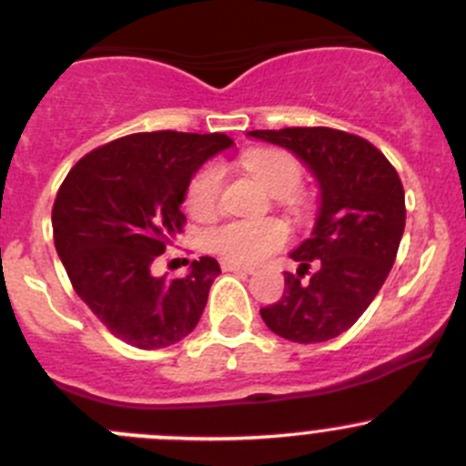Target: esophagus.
I'll return each mask as SVG.
<instances>
[{
	"instance_id": "esophagus-1",
	"label": "esophagus",
	"mask_w": 466,
	"mask_h": 466,
	"mask_svg": "<svg viewBox=\"0 0 466 466\" xmlns=\"http://www.w3.org/2000/svg\"><path fill=\"white\" fill-rule=\"evenodd\" d=\"M223 270L237 272V275H255V268L243 266V263H237V261H223Z\"/></svg>"
}]
</instances>
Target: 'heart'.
<instances>
[{
    "mask_svg": "<svg viewBox=\"0 0 466 466\" xmlns=\"http://www.w3.org/2000/svg\"><path fill=\"white\" fill-rule=\"evenodd\" d=\"M243 167L261 180L270 194L289 196L293 194L302 180V167L298 159L286 150L257 148L248 150L241 157ZM220 194V168L216 164H207L194 176L187 189V207L196 216H209L218 205ZM289 237V229L279 220L259 218H237L218 225L209 232L207 241L228 259L238 263H255L270 255L275 248Z\"/></svg>",
    "mask_w": 466,
    "mask_h": 466,
    "instance_id": "1",
    "label": "heart"
}]
</instances>
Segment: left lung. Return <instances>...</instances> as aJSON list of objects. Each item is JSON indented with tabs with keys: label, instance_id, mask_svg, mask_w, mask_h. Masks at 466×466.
Here are the masks:
<instances>
[{
	"label": "left lung",
	"instance_id": "obj_1",
	"mask_svg": "<svg viewBox=\"0 0 466 466\" xmlns=\"http://www.w3.org/2000/svg\"><path fill=\"white\" fill-rule=\"evenodd\" d=\"M248 137L290 150L320 191L311 237L290 252L298 272H284V295L261 309L263 322L302 345L331 340L363 316L392 268L406 228L401 180L379 148L342 130H252Z\"/></svg>",
	"mask_w": 466,
	"mask_h": 466
}]
</instances>
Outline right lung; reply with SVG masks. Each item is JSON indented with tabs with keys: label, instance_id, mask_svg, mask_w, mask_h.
<instances>
[{
	"label": "right lung",
	"instance_id": "obj_1",
	"mask_svg": "<svg viewBox=\"0 0 466 466\" xmlns=\"http://www.w3.org/2000/svg\"><path fill=\"white\" fill-rule=\"evenodd\" d=\"M232 144L220 133L128 135L65 177L51 211L56 252L78 298L128 345H176L203 316L218 261L200 257L182 279L155 277L150 266L182 229L191 177Z\"/></svg>",
	"mask_w": 466,
	"mask_h": 466
}]
</instances>
